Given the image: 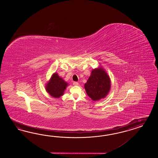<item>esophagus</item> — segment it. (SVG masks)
I'll use <instances>...</instances> for the list:
<instances>
[{"instance_id": "1", "label": "esophagus", "mask_w": 158, "mask_h": 158, "mask_svg": "<svg viewBox=\"0 0 158 158\" xmlns=\"http://www.w3.org/2000/svg\"><path fill=\"white\" fill-rule=\"evenodd\" d=\"M73 85L74 86H78V85H79V83L77 82V81H74V82L73 83Z\"/></svg>"}]
</instances>
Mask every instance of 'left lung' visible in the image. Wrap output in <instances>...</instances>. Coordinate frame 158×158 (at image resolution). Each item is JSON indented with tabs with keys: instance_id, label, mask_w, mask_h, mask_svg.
<instances>
[{
	"instance_id": "8db88e82",
	"label": "left lung",
	"mask_w": 158,
	"mask_h": 158,
	"mask_svg": "<svg viewBox=\"0 0 158 158\" xmlns=\"http://www.w3.org/2000/svg\"><path fill=\"white\" fill-rule=\"evenodd\" d=\"M111 81L110 76L102 67L94 69L84 85L87 94L94 101L100 100L110 91Z\"/></svg>"
}]
</instances>
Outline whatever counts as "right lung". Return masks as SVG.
<instances>
[{
    "mask_svg": "<svg viewBox=\"0 0 158 158\" xmlns=\"http://www.w3.org/2000/svg\"><path fill=\"white\" fill-rule=\"evenodd\" d=\"M68 83L62 77H59L57 73H54L50 80L46 83V90L54 98H58L64 95Z\"/></svg>",
    "mask_w": 158,
    "mask_h": 158,
    "instance_id": "add662e5",
    "label": "right lung"
}]
</instances>
